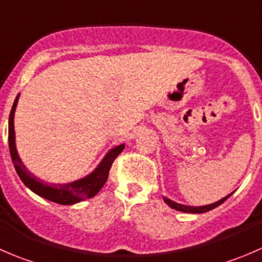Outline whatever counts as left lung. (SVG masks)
Instances as JSON below:
<instances>
[{
  "label": "left lung",
  "instance_id": "8db88e82",
  "mask_svg": "<svg viewBox=\"0 0 262 262\" xmlns=\"http://www.w3.org/2000/svg\"><path fill=\"white\" fill-rule=\"evenodd\" d=\"M233 194V192H231L229 195H227V196L222 198L221 200H218V202L215 203H212V204H207V205H200V207H194V205H185V204H180V203H176L173 202V200L168 199V198L163 196V200H165L166 204L168 205V207H171L172 209L175 210H179V212H184V213H194V214H198V213H207L209 212V210L214 209V208L219 207V205L222 204V203L226 202L227 199H228L231 195Z\"/></svg>",
  "mask_w": 262,
  "mask_h": 262
}]
</instances>
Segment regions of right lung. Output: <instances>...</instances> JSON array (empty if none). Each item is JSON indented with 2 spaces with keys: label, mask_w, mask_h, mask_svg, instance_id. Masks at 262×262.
I'll list each match as a JSON object with an SVG mask.
<instances>
[{
  "label": "right lung",
  "mask_w": 262,
  "mask_h": 262,
  "mask_svg": "<svg viewBox=\"0 0 262 262\" xmlns=\"http://www.w3.org/2000/svg\"><path fill=\"white\" fill-rule=\"evenodd\" d=\"M20 94H17L15 99L14 105H12L11 113L9 118V147L10 155H11L12 162H14L15 170H16L18 178L25 184L26 187L35 192L39 196L49 200V202L57 203L62 205H72L77 203L83 202V200L90 199L95 196L100 191L102 186L109 178V171L112 167L113 162L116 157L121 153L125 144H119L112 149L107 150L106 155L104 156L99 165L96 166L95 170H92L89 175L78 179V180L67 182V184H49V182L41 180L36 178L35 175L30 172L21 161L20 156L17 153L16 148V137H15V126H14V118L16 106L18 102Z\"/></svg>",
  "instance_id": "obj_1"
}]
</instances>
